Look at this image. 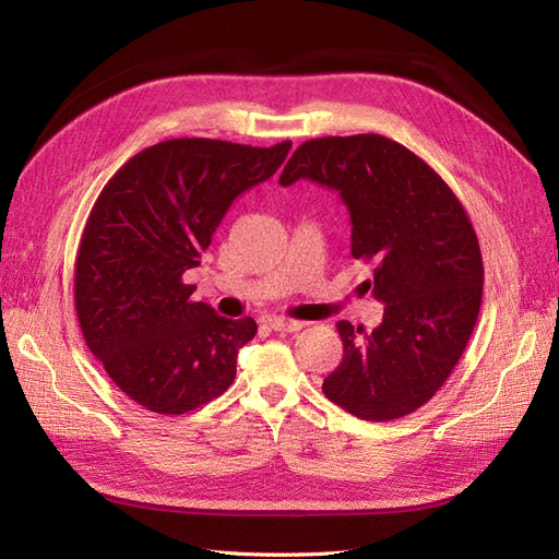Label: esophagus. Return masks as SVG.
<instances>
[{"instance_id":"esophagus-1","label":"esophagus","mask_w":559,"mask_h":559,"mask_svg":"<svg viewBox=\"0 0 559 559\" xmlns=\"http://www.w3.org/2000/svg\"><path fill=\"white\" fill-rule=\"evenodd\" d=\"M267 326L273 331H282V333H294L300 331L306 326V321H298V319H284V317H273L267 319Z\"/></svg>"}]
</instances>
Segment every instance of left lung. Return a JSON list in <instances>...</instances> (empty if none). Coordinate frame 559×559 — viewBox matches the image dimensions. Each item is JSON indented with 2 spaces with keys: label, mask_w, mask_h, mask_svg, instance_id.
<instances>
[{
  "label": "left lung",
  "mask_w": 559,
  "mask_h": 559,
  "mask_svg": "<svg viewBox=\"0 0 559 559\" xmlns=\"http://www.w3.org/2000/svg\"><path fill=\"white\" fill-rule=\"evenodd\" d=\"M312 179L341 193L352 257L373 265L366 282L384 302L370 333L337 321L343 361L326 399L368 421L415 413L464 354L483 300V253L464 205L433 167L382 134L302 142L282 186Z\"/></svg>",
  "instance_id": "1"
}]
</instances>
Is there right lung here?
Returning <instances> with one entry per match:
<instances>
[{
    "label": "right lung",
    "mask_w": 559,
    "mask_h": 559,
    "mask_svg": "<svg viewBox=\"0 0 559 559\" xmlns=\"http://www.w3.org/2000/svg\"><path fill=\"white\" fill-rule=\"evenodd\" d=\"M289 148L165 140L132 156L97 195L76 253V317L88 349L142 408L183 415L235 380L257 321L193 300L183 273L200 265L230 202L273 177Z\"/></svg>",
    "instance_id": "add662e5"
}]
</instances>
